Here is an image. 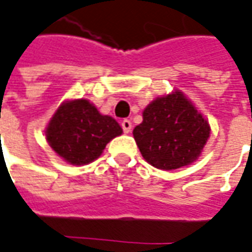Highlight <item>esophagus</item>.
Segmentation results:
<instances>
[{"mask_svg":"<svg viewBox=\"0 0 252 252\" xmlns=\"http://www.w3.org/2000/svg\"><path fill=\"white\" fill-rule=\"evenodd\" d=\"M121 126H123L124 132L129 133L131 132V129H132V123H131L129 120H123V121H121Z\"/></svg>","mask_w":252,"mask_h":252,"instance_id":"obj_1","label":"esophagus"}]
</instances>
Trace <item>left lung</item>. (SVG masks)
Masks as SVG:
<instances>
[{
  "label": "left lung",
  "mask_w": 252,
  "mask_h": 252,
  "mask_svg": "<svg viewBox=\"0 0 252 252\" xmlns=\"http://www.w3.org/2000/svg\"><path fill=\"white\" fill-rule=\"evenodd\" d=\"M133 128L142 157L156 168L171 171L186 167L201 156L211 126L182 91L156 97Z\"/></svg>",
  "instance_id": "obj_1"
}]
</instances>
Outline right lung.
I'll return each mask as SVG.
<instances>
[{
  "instance_id": "1",
  "label": "right lung",
  "mask_w": 252,
  "mask_h": 252,
  "mask_svg": "<svg viewBox=\"0 0 252 252\" xmlns=\"http://www.w3.org/2000/svg\"><path fill=\"white\" fill-rule=\"evenodd\" d=\"M123 128L88 99H68L56 109L45 128L48 145L71 165H87L103 153Z\"/></svg>"
}]
</instances>
